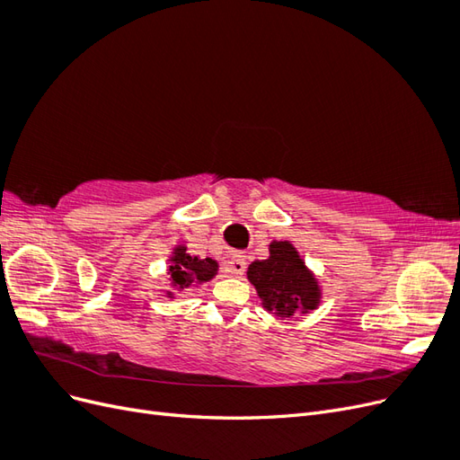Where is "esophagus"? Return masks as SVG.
<instances>
[{"instance_id": "obj_1", "label": "esophagus", "mask_w": 460, "mask_h": 460, "mask_svg": "<svg viewBox=\"0 0 460 460\" xmlns=\"http://www.w3.org/2000/svg\"><path fill=\"white\" fill-rule=\"evenodd\" d=\"M245 264H247L245 257H232L226 261L225 269H226V272H230L234 276H242L245 272Z\"/></svg>"}]
</instances>
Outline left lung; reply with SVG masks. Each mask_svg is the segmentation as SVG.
I'll return each instance as SVG.
<instances>
[{
  "instance_id": "8db88e82",
  "label": "left lung",
  "mask_w": 460,
  "mask_h": 460,
  "mask_svg": "<svg viewBox=\"0 0 460 460\" xmlns=\"http://www.w3.org/2000/svg\"><path fill=\"white\" fill-rule=\"evenodd\" d=\"M247 278L264 307L276 316L289 318L296 313L313 311L320 297L313 274L288 242H272L270 257L249 264Z\"/></svg>"
}]
</instances>
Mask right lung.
<instances>
[{
    "label": "right lung",
    "mask_w": 460,
    "mask_h": 460,
    "mask_svg": "<svg viewBox=\"0 0 460 460\" xmlns=\"http://www.w3.org/2000/svg\"><path fill=\"white\" fill-rule=\"evenodd\" d=\"M218 264L213 259L190 257L186 247H178L172 257L171 278L176 288H188L191 282H207L217 274Z\"/></svg>",
    "instance_id": "1"
}]
</instances>
